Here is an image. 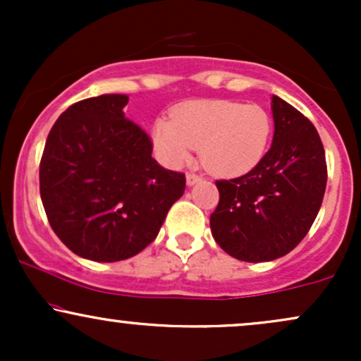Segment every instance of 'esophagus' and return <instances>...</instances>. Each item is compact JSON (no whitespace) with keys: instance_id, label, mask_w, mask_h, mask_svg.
<instances>
[{"instance_id":"34e87169","label":"esophagus","mask_w":361,"mask_h":361,"mask_svg":"<svg viewBox=\"0 0 361 361\" xmlns=\"http://www.w3.org/2000/svg\"><path fill=\"white\" fill-rule=\"evenodd\" d=\"M200 180H202V176L197 175V173H188V175H186V185H188V186H193L195 183H198Z\"/></svg>"}]
</instances>
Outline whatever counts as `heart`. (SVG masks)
Masks as SVG:
<instances>
[{
    "label": "heart",
    "mask_w": 361,
    "mask_h": 361,
    "mask_svg": "<svg viewBox=\"0 0 361 361\" xmlns=\"http://www.w3.org/2000/svg\"><path fill=\"white\" fill-rule=\"evenodd\" d=\"M271 118L259 105L231 100H197L176 106L171 120L157 118L152 142L169 166H180L200 149L207 169L217 175H243L267 154Z\"/></svg>",
    "instance_id": "1"
}]
</instances>
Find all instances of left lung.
Instances as JSON below:
<instances>
[{
  "mask_svg": "<svg viewBox=\"0 0 361 361\" xmlns=\"http://www.w3.org/2000/svg\"><path fill=\"white\" fill-rule=\"evenodd\" d=\"M270 151L246 175L215 181L210 215L215 243L247 263L288 255L316 221L326 192V154L316 127L279 97L271 98Z\"/></svg>",
  "mask_w": 361,
  "mask_h": 361,
  "instance_id": "left-lung-1",
  "label": "left lung"
}]
</instances>
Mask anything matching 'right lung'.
I'll use <instances>...</instances> for the list:
<instances>
[{
    "label": "right lung",
    "mask_w": 361,
    "mask_h": 361,
    "mask_svg": "<svg viewBox=\"0 0 361 361\" xmlns=\"http://www.w3.org/2000/svg\"><path fill=\"white\" fill-rule=\"evenodd\" d=\"M127 94L69 106L49 132L40 159V197L49 224L74 255L132 258L156 239L185 192L183 173L152 157V142L126 118Z\"/></svg>",
    "instance_id": "right-lung-1"
}]
</instances>
